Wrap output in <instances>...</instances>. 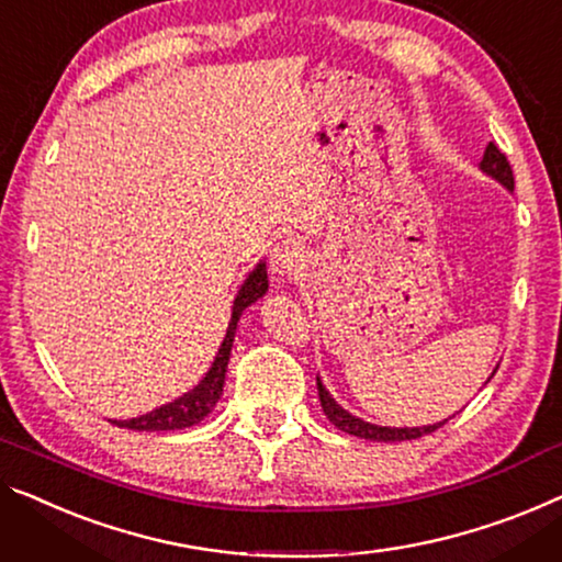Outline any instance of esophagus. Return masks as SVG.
Listing matches in <instances>:
<instances>
[{
    "label": "esophagus",
    "mask_w": 562,
    "mask_h": 562,
    "mask_svg": "<svg viewBox=\"0 0 562 562\" xmlns=\"http://www.w3.org/2000/svg\"><path fill=\"white\" fill-rule=\"evenodd\" d=\"M303 262H305L303 247H300L295 239L278 241L270 252V270L272 274H278V278H290V274L295 272Z\"/></svg>",
    "instance_id": "esophagus-1"
}]
</instances>
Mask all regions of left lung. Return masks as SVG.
I'll return each mask as SVG.
<instances>
[{"mask_svg":"<svg viewBox=\"0 0 562 562\" xmlns=\"http://www.w3.org/2000/svg\"><path fill=\"white\" fill-rule=\"evenodd\" d=\"M480 169L487 176H492V179H497L505 189H509V191L515 189L513 166H509L507 156L502 154V150L495 144H490L487 150H484ZM317 396H321V406H323L325 416L330 418V424L338 426L340 431L353 434V437L368 439V441H412V439L424 437V434L437 431L439 426L447 424V418H443V422H439V424H431V426H412V429H408V426H404V429H396V426L368 424V422H363V418L348 414L346 408H342L338 401H335L330 393L325 391L321 379H317Z\"/></svg>","mask_w":562,"mask_h":562,"instance_id":"1","label":"left lung"}]
</instances>
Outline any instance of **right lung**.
Wrapping results in <instances>:
<instances>
[{
    "label": "right lung",
    "mask_w": 562,
    "mask_h": 562,
    "mask_svg": "<svg viewBox=\"0 0 562 562\" xmlns=\"http://www.w3.org/2000/svg\"><path fill=\"white\" fill-rule=\"evenodd\" d=\"M267 265L259 262L249 278L241 284L237 297H234L232 305V321L227 335H224L220 353H216L212 368H209L204 379H201L194 389L189 393H183L171 404H164L148 412L144 416L136 418H125V422H113L121 429H133V431H176V429H187V426L199 424L201 418L212 414V408L220 401L222 391H224V375H227V363L232 356V342H234V333H237V323L245 307H249L267 292Z\"/></svg>",
    "instance_id": "add662e5"
}]
</instances>
